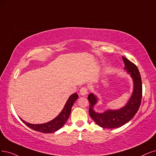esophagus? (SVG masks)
Returning <instances> with one entry per match:
<instances>
[{"mask_svg": "<svg viewBox=\"0 0 156 156\" xmlns=\"http://www.w3.org/2000/svg\"><path fill=\"white\" fill-rule=\"evenodd\" d=\"M88 93V89L86 87H83L80 90V93L82 96H85Z\"/></svg>", "mask_w": 156, "mask_h": 156, "instance_id": "obj_1", "label": "esophagus"}]
</instances>
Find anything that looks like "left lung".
<instances>
[{"mask_svg":"<svg viewBox=\"0 0 156 156\" xmlns=\"http://www.w3.org/2000/svg\"><path fill=\"white\" fill-rule=\"evenodd\" d=\"M122 58L125 69L127 70L134 81V91L127 104L119 110H108L103 113H96L93 110V107L97 102V98L92 93L88 96L90 116L98 125L103 128L115 129L123 126L133 118L141 105L142 82L140 71L134 63L124 56H122Z\"/></svg>","mask_w":156,"mask_h":156,"instance_id":"1","label":"left lung"}]
</instances>
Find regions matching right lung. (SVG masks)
<instances>
[{"instance_id":"add662e5","label":"right lung","mask_w":156,"mask_h":156,"mask_svg":"<svg viewBox=\"0 0 156 156\" xmlns=\"http://www.w3.org/2000/svg\"><path fill=\"white\" fill-rule=\"evenodd\" d=\"M78 95L76 93H74L73 94H72L69 98V99L64 106V108H63V110L58 116L49 122L44 124L33 125L27 123L21 118L20 119L28 127H30L34 130L42 132V133H52V132H54L57 131L58 130H59L66 123L68 118L69 117V115L71 114V108L74 101L78 99Z\"/></svg>"}]
</instances>
